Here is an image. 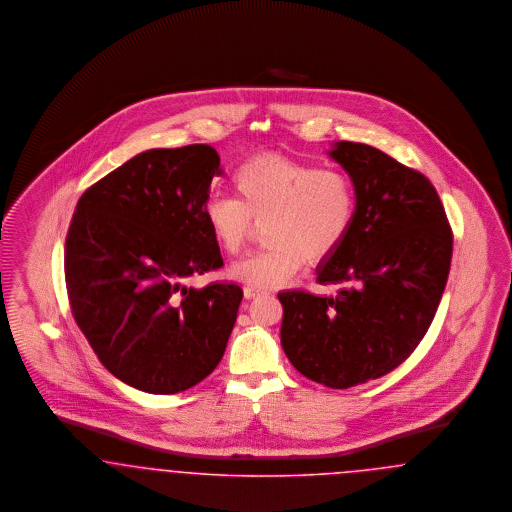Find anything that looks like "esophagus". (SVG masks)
I'll use <instances>...</instances> for the list:
<instances>
[{"label": "esophagus", "instance_id": "obj_1", "mask_svg": "<svg viewBox=\"0 0 512 512\" xmlns=\"http://www.w3.org/2000/svg\"><path fill=\"white\" fill-rule=\"evenodd\" d=\"M262 294H264V290L254 289V287H245V298H248V300L258 298V296H262Z\"/></svg>", "mask_w": 512, "mask_h": 512}]
</instances>
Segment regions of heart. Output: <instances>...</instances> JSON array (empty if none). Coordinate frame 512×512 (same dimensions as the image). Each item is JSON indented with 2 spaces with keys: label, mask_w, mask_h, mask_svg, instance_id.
Returning <instances> with one entry per match:
<instances>
[{
  "label": "heart",
  "mask_w": 512,
  "mask_h": 512,
  "mask_svg": "<svg viewBox=\"0 0 512 512\" xmlns=\"http://www.w3.org/2000/svg\"><path fill=\"white\" fill-rule=\"evenodd\" d=\"M237 197L214 193L204 216L223 250L239 256L264 223L267 248L233 266L231 275L254 289L290 281L304 262L323 264L348 239L356 222L354 183L287 156H254L231 176Z\"/></svg>",
  "instance_id": "b5f03b06"
}]
</instances>
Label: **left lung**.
Here are the masks:
<instances>
[{
  "instance_id": "obj_1",
  "label": "left lung",
  "mask_w": 512,
  "mask_h": 512,
  "mask_svg": "<svg viewBox=\"0 0 512 512\" xmlns=\"http://www.w3.org/2000/svg\"><path fill=\"white\" fill-rule=\"evenodd\" d=\"M329 156L352 179L356 222L317 266L336 296L281 292L290 363L329 388L396 369L419 346L444 294L453 233L430 179L371 145L336 141Z\"/></svg>"
}]
</instances>
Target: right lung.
<instances>
[{
	"mask_svg": "<svg viewBox=\"0 0 512 512\" xmlns=\"http://www.w3.org/2000/svg\"><path fill=\"white\" fill-rule=\"evenodd\" d=\"M210 145L139 153L80 197L65 243L70 310L99 361L149 394H178L222 361L243 289L185 287L223 266L204 216Z\"/></svg>",
	"mask_w": 512,
	"mask_h": 512,
	"instance_id": "add662e5",
	"label": "right lung"
}]
</instances>
